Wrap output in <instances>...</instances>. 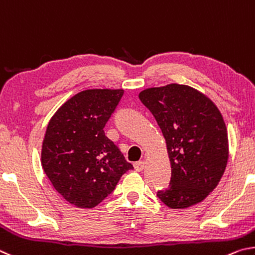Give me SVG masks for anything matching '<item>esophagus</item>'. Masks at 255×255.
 <instances>
[{
	"label": "esophagus",
	"mask_w": 255,
	"mask_h": 255,
	"mask_svg": "<svg viewBox=\"0 0 255 255\" xmlns=\"http://www.w3.org/2000/svg\"><path fill=\"white\" fill-rule=\"evenodd\" d=\"M144 168V161H137L134 163V169L136 171H142Z\"/></svg>",
	"instance_id": "1"
}]
</instances>
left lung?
<instances>
[{"mask_svg":"<svg viewBox=\"0 0 255 255\" xmlns=\"http://www.w3.org/2000/svg\"><path fill=\"white\" fill-rule=\"evenodd\" d=\"M139 98L161 128L171 163L167 188L157 196L170 208L200 203L216 188L229 159L225 122L215 104L186 85L142 91Z\"/></svg>","mask_w":255,"mask_h":255,"instance_id":"8db88e82","label":"left lung"}]
</instances>
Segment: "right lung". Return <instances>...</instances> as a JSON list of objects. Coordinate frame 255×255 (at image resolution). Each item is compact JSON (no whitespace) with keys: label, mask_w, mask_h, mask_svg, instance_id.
Returning <instances> with one entry per match:
<instances>
[{"label":"right lung","mask_w":255,"mask_h":255,"mask_svg":"<svg viewBox=\"0 0 255 255\" xmlns=\"http://www.w3.org/2000/svg\"><path fill=\"white\" fill-rule=\"evenodd\" d=\"M123 89H87L67 101L49 122L41 162L55 189L71 205L93 208L133 169L104 128Z\"/></svg>","instance_id":"right-lung-1"}]
</instances>
